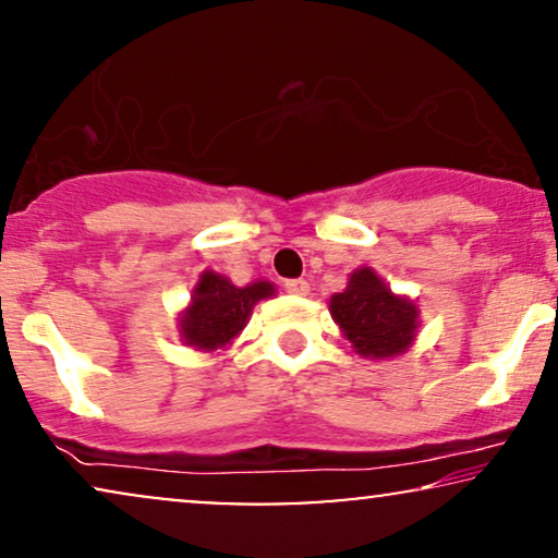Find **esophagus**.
Listing matches in <instances>:
<instances>
[{"instance_id":"obj_1","label":"esophagus","mask_w":558,"mask_h":558,"mask_svg":"<svg viewBox=\"0 0 558 558\" xmlns=\"http://www.w3.org/2000/svg\"><path fill=\"white\" fill-rule=\"evenodd\" d=\"M284 290L290 294H307L311 292V284H307L305 279H287Z\"/></svg>"}]
</instances>
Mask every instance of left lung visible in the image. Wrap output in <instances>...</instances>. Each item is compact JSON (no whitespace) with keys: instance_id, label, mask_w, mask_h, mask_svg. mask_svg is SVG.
<instances>
[{"instance_id":"left-lung-1","label":"left lung","mask_w":558,"mask_h":558,"mask_svg":"<svg viewBox=\"0 0 558 558\" xmlns=\"http://www.w3.org/2000/svg\"><path fill=\"white\" fill-rule=\"evenodd\" d=\"M328 307L343 336L362 356H396L416 336V305L396 298L373 268L354 271L347 290L333 294Z\"/></svg>"}]
</instances>
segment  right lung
Here are the masks:
<instances>
[{
  "label": "right lung",
  "instance_id": "right-lung-1",
  "mask_svg": "<svg viewBox=\"0 0 558 558\" xmlns=\"http://www.w3.org/2000/svg\"><path fill=\"white\" fill-rule=\"evenodd\" d=\"M274 284L235 287L215 271H204L198 279L191 307L181 318V336L196 349H222L245 328L247 315L258 300L271 298Z\"/></svg>",
  "mask_w": 558,
  "mask_h": 558
}]
</instances>
